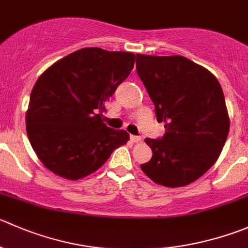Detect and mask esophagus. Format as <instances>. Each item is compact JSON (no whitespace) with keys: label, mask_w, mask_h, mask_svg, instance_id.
<instances>
[{"label":"esophagus","mask_w":248,"mask_h":248,"mask_svg":"<svg viewBox=\"0 0 248 248\" xmlns=\"http://www.w3.org/2000/svg\"><path fill=\"white\" fill-rule=\"evenodd\" d=\"M140 137L138 136H131V141H133V143H138V141H140Z\"/></svg>","instance_id":"34e87169"}]
</instances>
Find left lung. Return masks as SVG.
<instances>
[{"label":"left lung","instance_id":"1","mask_svg":"<svg viewBox=\"0 0 248 248\" xmlns=\"http://www.w3.org/2000/svg\"><path fill=\"white\" fill-rule=\"evenodd\" d=\"M137 73L165 122L141 170L154 183L179 188L205 174L223 150L230 128L224 94L211 71L182 55L137 54Z\"/></svg>","mask_w":248,"mask_h":248}]
</instances>
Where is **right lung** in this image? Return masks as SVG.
<instances>
[{
  "label": "right lung",
  "instance_id": "add662e5",
  "mask_svg": "<svg viewBox=\"0 0 248 248\" xmlns=\"http://www.w3.org/2000/svg\"><path fill=\"white\" fill-rule=\"evenodd\" d=\"M134 62L131 52L81 48L42 73L31 91L25 120L31 146L47 170L81 179L129 140L124 129L107 127L102 112Z\"/></svg>",
  "mask_w": 248,
  "mask_h": 248
}]
</instances>
